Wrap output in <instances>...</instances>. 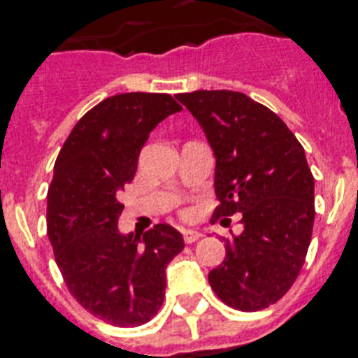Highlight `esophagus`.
Wrapping results in <instances>:
<instances>
[{"label":"esophagus","instance_id":"esophagus-1","mask_svg":"<svg viewBox=\"0 0 358 358\" xmlns=\"http://www.w3.org/2000/svg\"><path fill=\"white\" fill-rule=\"evenodd\" d=\"M182 235H184L185 244H193V242H196V240L202 236L200 233H198V231H194V229H184L182 231Z\"/></svg>","mask_w":358,"mask_h":358}]
</instances>
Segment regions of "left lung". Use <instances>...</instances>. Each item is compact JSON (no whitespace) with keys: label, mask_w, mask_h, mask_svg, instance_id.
<instances>
[{"label":"left lung","mask_w":358,"mask_h":358,"mask_svg":"<svg viewBox=\"0 0 358 358\" xmlns=\"http://www.w3.org/2000/svg\"><path fill=\"white\" fill-rule=\"evenodd\" d=\"M176 98L215 152L213 222L240 213L244 225L238 236L224 238L225 258L209 273V284L231 308H269L296 280L313 233L315 180L304 147L273 110L244 92Z\"/></svg>","instance_id":"1"}]
</instances>
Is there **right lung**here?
<instances>
[{
  "mask_svg": "<svg viewBox=\"0 0 358 358\" xmlns=\"http://www.w3.org/2000/svg\"><path fill=\"white\" fill-rule=\"evenodd\" d=\"M180 107L169 94L125 92L92 107L63 143L47 193V233L71 295L103 322H149L164 304L165 267L184 249L167 224L118 229L120 193L152 129Z\"/></svg>",
  "mask_w": 358,
  "mask_h": 358,
  "instance_id": "1",
  "label": "right lung"
}]
</instances>
